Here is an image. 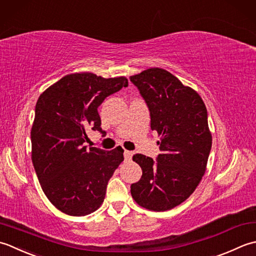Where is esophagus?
<instances>
[{"instance_id":"obj_1","label":"esophagus","mask_w":256,"mask_h":256,"mask_svg":"<svg viewBox=\"0 0 256 256\" xmlns=\"http://www.w3.org/2000/svg\"><path fill=\"white\" fill-rule=\"evenodd\" d=\"M132 151H128V150H124V160L126 161H129V160H132Z\"/></svg>"}]
</instances>
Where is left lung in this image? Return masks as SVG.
Instances as JSON below:
<instances>
[{
	"instance_id": "left-lung-1",
	"label": "left lung",
	"mask_w": 256,
	"mask_h": 256,
	"mask_svg": "<svg viewBox=\"0 0 256 256\" xmlns=\"http://www.w3.org/2000/svg\"><path fill=\"white\" fill-rule=\"evenodd\" d=\"M130 80L147 102L161 151L157 161L134 156L142 176L130 192L150 211L171 210L194 194L206 170L212 146L206 107L199 94L166 70L148 68Z\"/></svg>"
}]
</instances>
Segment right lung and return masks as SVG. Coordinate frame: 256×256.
Returning a JSON list of instances; mask_svg holds the SVG:
<instances>
[{
    "mask_svg": "<svg viewBox=\"0 0 256 256\" xmlns=\"http://www.w3.org/2000/svg\"><path fill=\"white\" fill-rule=\"evenodd\" d=\"M128 86L126 77L104 78L92 72L66 75L38 97L30 130L32 161L45 196L56 208L84 216L102 204L106 188L124 161L120 147L86 148L87 130H98L97 108Z\"/></svg>",
    "mask_w": 256,
    "mask_h": 256,
    "instance_id": "obj_1",
    "label": "right lung"
}]
</instances>
